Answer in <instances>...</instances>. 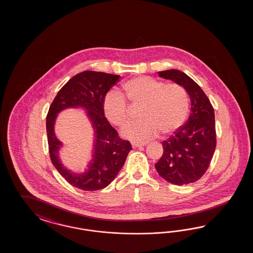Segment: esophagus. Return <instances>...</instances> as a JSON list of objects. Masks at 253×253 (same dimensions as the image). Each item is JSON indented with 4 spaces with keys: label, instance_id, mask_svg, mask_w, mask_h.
<instances>
[{
    "label": "esophagus",
    "instance_id": "34e87169",
    "mask_svg": "<svg viewBox=\"0 0 253 253\" xmlns=\"http://www.w3.org/2000/svg\"><path fill=\"white\" fill-rule=\"evenodd\" d=\"M147 142H137V141H134V142H131V146L133 147H138V146H146Z\"/></svg>",
    "mask_w": 253,
    "mask_h": 253
}]
</instances>
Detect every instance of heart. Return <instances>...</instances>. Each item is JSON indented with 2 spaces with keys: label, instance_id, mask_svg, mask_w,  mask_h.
<instances>
[{
  "label": "heart",
  "instance_id": "heart-1",
  "mask_svg": "<svg viewBox=\"0 0 253 253\" xmlns=\"http://www.w3.org/2000/svg\"><path fill=\"white\" fill-rule=\"evenodd\" d=\"M142 106L137 123L123 130L124 137L145 140L155 137L160 130L169 134L184 123L188 113L189 98L183 86L166 84L147 76L135 77L124 82L123 94L110 92L103 100V111L108 122L123 128L130 122V107Z\"/></svg>",
  "mask_w": 253,
  "mask_h": 253
}]
</instances>
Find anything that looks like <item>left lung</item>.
Instances as JSON below:
<instances>
[{
	"mask_svg": "<svg viewBox=\"0 0 253 253\" xmlns=\"http://www.w3.org/2000/svg\"><path fill=\"white\" fill-rule=\"evenodd\" d=\"M158 73L184 87L190 97L191 112L187 123L162 142L163 155L155 168L170 184L194 183L206 172L214 154V110L199 85L184 72L169 69Z\"/></svg>",
	"mask_w": 253,
	"mask_h": 253,
	"instance_id": "obj_1",
	"label": "left lung"
}]
</instances>
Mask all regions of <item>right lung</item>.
I'll return each mask as SVG.
<instances>
[{
    "mask_svg": "<svg viewBox=\"0 0 253 253\" xmlns=\"http://www.w3.org/2000/svg\"><path fill=\"white\" fill-rule=\"evenodd\" d=\"M120 76L87 70L71 78L57 92L46 117V131L52 163L67 182L85 191L107 187L118 175L132 149L129 141L119 137L117 130L107 122L103 111V100ZM68 108H81L94 130L92 159L84 173L65 168L59 158L62 146L56 137L54 124L59 113Z\"/></svg>",
    "mask_w": 253,
    "mask_h": 253,
    "instance_id": "obj_1",
    "label": "right lung"
}]
</instances>
